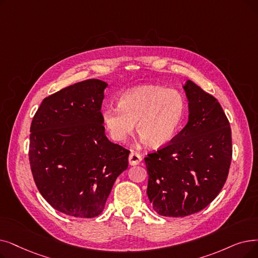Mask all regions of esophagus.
Segmentation results:
<instances>
[{
  "label": "esophagus",
  "mask_w": 258,
  "mask_h": 258,
  "mask_svg": "<svg viewBox=\"0 0 258 258\" xmlns=\"http://www.w3.org/2000/svg\"><path fill=\"white\" fill-rule=\"evenodd\" d=\"M141 160H142V157L140 156V154H138L136 152H132L130 154L128 161H130L131 165H137L141 162Z\"/></svg>",
  "instance_id": "34e87169"
}]
</instances>
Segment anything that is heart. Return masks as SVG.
<instances>
[{
	"mask_svg": "<svg viewBox=\"0 0 258 258\" xmlns=\"http://www.w3.org/2000/svg\"><path fill=\"white\" fill-rule=\"evenodd\" d=\"M185 100L175 89L158 85H141L125 92L118 106L102 113L103 124L110 138L124 142L136 130L149 147L158 149L177 135L185 115Z\"/></svg>",
	"mask_w": 258,
	"mask_h": 258,
	"instance_id": "1",
	"label": "heart"
}]
</instances>
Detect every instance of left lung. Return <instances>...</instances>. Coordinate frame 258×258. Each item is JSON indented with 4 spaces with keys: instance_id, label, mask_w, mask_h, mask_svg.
<instances>
[{
    "instance_id": "8db88e82",
    "label": "left lung",
    "mask_w": 258,
    "mask_h": 258,
    "mask_svg": "<svg viewBox=\"0 0 258 258\" xmlns=\"http://www.w3.org/2000/svg\"><path fill=\"white\" fill-rule=\"evenodd\" d=\"M183 89L186 125L144 158L147 194L153 209L166 217H184L210 205L226 183L232 160L230 123L217 99L191 80Z\"/></svg>"
}]
</instances>
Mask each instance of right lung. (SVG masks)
Wrapping results in <instances>:
<instances>
[{"label":"right lung","instance_id":"right-lung-1","mask_svg":"<svg viewBox=\"0 0 258 258\" xmlns=\"http://www.w3.org/2000/svg\"><path fill=\"white\" fill-rule=\"evenodd\" d=\"M107 83L89 79L42 101L30 126L29 163L41 195L78 218L101 214L130 151L105 136L101 114Z\"/></svg>","mask_w":258,"mask_h":258}]
</instances>
